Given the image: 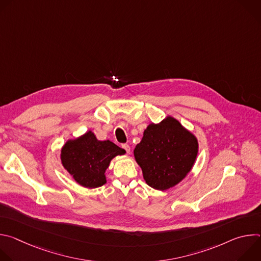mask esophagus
I'll list each match as a JSON object with an SVG mask.
<instances>
[{
	"label": "esophagus",
	"mask_w": 261,
	"mask_h": 261,
	"mask_svg": "<svg viewBox=\"0 0 261 261\" xmlns=\"http://www.w3.org/2000/svg\"><path fill=\"white\" fill-rule=\"evenodd\" d=\"M122 147L124 148V150H125V152H126V153H129V152H130V146H129L128 144L124 143V144H122Z\"/></svg>",
	"instance_id": "esophagus-1"
}]
</instances>
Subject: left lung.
<instances>
[{"label":"left lung","mask_w":261,"mask_h":261,"mask_svg":"<svg viewBox=\"0 0 261 261\" xmlns=\"http://www.w3.org/2000/svg\"><path fill=\"white\" fill-rule=\"evenodd\" d=\"M198 152L196 137L178 121L168 117L160 124H151L136 145L134 157L143 178L157 190L169 189L191 170Z\"/></svg>","instance_id":"8db88e82"}]
</instances>
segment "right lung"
<instances>
[{
    "label": "right lung",
    "mask_w": 261,
    "mask_h": 261,
    "mask_svg": "<svg viewBox=\"0 0 261 261\" xmlns=\"http://www.w3.org/2000/svg\"><path fill=\"white\" fill-rule=\"evenodd\" d=\"M125 150L109 140L100 141L92 131L77 139L68 140L62 148L63 166L86 188L101 187L106 182L105 170L110 160Z\"/></svg>",
    "instance_id": "add662e5"
}]
</instances>
